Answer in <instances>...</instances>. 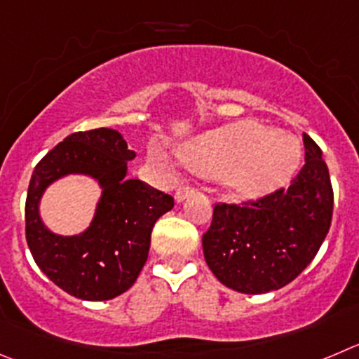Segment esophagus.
<instances>
[{
	"label": "esophagus",
	"instance_id": "esophagus-1",
	"mask_svg": "<svg viewBox=\"0 0 359 359\" xmlns=\"http://www.w3.org/2000/svg\"><path fill=\"white\" fill-rule=\"evenodd\" d=\"M191 195H195V189H193V187H191V186H180L179 189L175 191V202L177 203L184 202V200H186L187 196H191Z\"/></svg>",
	"mask_w": 359,
	"mask_h": 359
}]
</instances>
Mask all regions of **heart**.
Instances as JSON below:
<instances>
[{
    "instance_id": "b5f03b06",
    "label": "heart",
    "mask_w": 359,
    "mask_h": 359,
    "mask_svg": "<svg viewBox=\"0 0 359 359\" xmlns=\"http://www.w3.org/2000/svg\"><path fill=\"white\" fill-rule=\"evenodd\" d=\"M180 157L195 172L217 175L233 195L259 198L290 180L301 159V143L294 134L259 122L232 123L180 147ZM161 168L168 159L161 150L150 152Z\"/></svg>"
}]
</instances>
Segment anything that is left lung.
I'll list each match as a JSON object with an SVG mask.
<instances>
[{
  "label": "left lung",
  "instance_id": "8db88e82",
  "mask_svg": "<svg viewBox=\"0 0 359 359\" xmlns=\"http://www.w3.org/2000/svg\"><path fill=\"white\" fill-rule=\"evenodd\" d=\"M304 164L289 189L257 202L216 203L203 233L207 266L229 289L243 294L278 290L299 276L326 239L333 187L323 150L303 134Z\"/></svg>",
  "mask_w": 359,
  "mask_h": 359
}]
</instances>
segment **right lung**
<instances>
[{
    "instance_id": "1",
    "label": "right lung",
    "mask_w": 359,
    "mask_h": 359,
    "mask_svg": "<svg viewBox=\"0 0 359 359\" xmlns=\"http://www.w3.org/2000/svg\"><path fill=\"white\" fill-rule=\"evenodd\" d=\"M129 150L115 129L74 133L40 159L26 196V241L36 266L62 290L85 301H108L133 287L149 257L156 221L172 210L173 196L127 179ZM70 172L103 187L96 216L85 233L58 236L43 225L38 203L49 183Z\"/></svg>"
}]
</instances>
